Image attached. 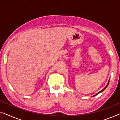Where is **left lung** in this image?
Segmentation results:
<instances>
[{"mask_svg":"<svg viewBox=\"0 0 120 120\" xmlns=\"http://www.w3.org/2000/svg\"><path fill=\"white\" fill-rule=\"evenodd\" d=\"M109 81H110V79H109V81H108V83H107V85H106V86L105 87H104V88H103V89L102 90H101V91H100V92H98L97 93H96V94H95V95H94V96H93L92 97H94V96H96V95H97L98 94H99V93H101V92H103V91H104V90L105 89V88H106V87H107V86H108V85H109Z\"/></svg>","mask_w":120,"mask_h":120,"instance_id":"8db88e82","label":"left lung"}]
</instances>
